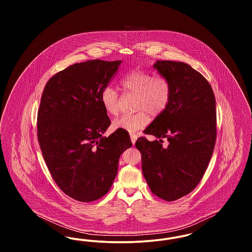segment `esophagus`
<instances>
[{"label":"esophagus","instance_id":"34e87169","mask_svg":"<svg viewBox=\"0 0 252 252\" xmlns=\"http://www.w3.org/2000/svg\"><path fill=\"white\" fill-rule=\"evenodd\" d=\"M130 139H131L132 144L134 145L135 143H136V141H137V135H135V134H130Z\"/></svg>","mask_w":252,"mask_h":252}]
</instances>
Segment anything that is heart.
Wrapping results in <instances>:
<instances>
[{
	"mask_svg": "<svg viewBox=\"0 0 252 252\" xmlns=\"http://www.w3.org/2000/svg\"><path fill=\"white\" fill-rule=\"evenodd\" d=\"M125 93L136 94L135 109L140 110L132 115H123L112 123L115 130L135 134L144 128L150 121L148 112L153 116L161 114L167 108L172 98V85L164 76H154L150 72L133 71L122 81ZM100 102L109 115H117L120 109L118 92L111 86L106 87L100 95Z\"/></svg>",
	"mask_w": 252,
	"mask_h": 252,
	"instance_id": "b5f03b06",
	"label": "heart"
}]
</instances>
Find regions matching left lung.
<instances>
[{
	"label": "left lung",
	"instance_id": "left-lung-1",
	"mask_svg": "<svg viewBox=\"0 0 252 252\" xmlns=\"http://www.w3.org/2000/svg\"><path fill=\"white\" fill-rule=\"evenodd\" d=\"M153 68L171 82L172 98L144 129L156 140L139 138L136 147L151 191L174 201L192 192L208 167L216 144V97L203 75L187 63L158 60Z\"/></svg>",
	"mask_w": 252,
	"mask_h": 252
}]
</instances>
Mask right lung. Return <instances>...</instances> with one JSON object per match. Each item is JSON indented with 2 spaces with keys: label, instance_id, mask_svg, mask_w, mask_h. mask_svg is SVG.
I'll use <instances>...</instances> for the list:
<instances>
[{
  "label": "right lung",
  "instance_id": "obj_1",
  "mask_svg": "<svg viewBox=\"0 0 252 252\" xmlns=\"http://www.w3.org/2000/svg\"><path fill=\"white\" fill-rule=\"evenodd\" d=\"M122 60H89L55 74L37 112V139L49 171L67 195L91 202L105 195L118 172L122 153L131 147L128 132L102 135L110 126L100 102Z\"/></svg>",
  "mask_w": 252,
  "mask_h": 252
}]
</instances>
